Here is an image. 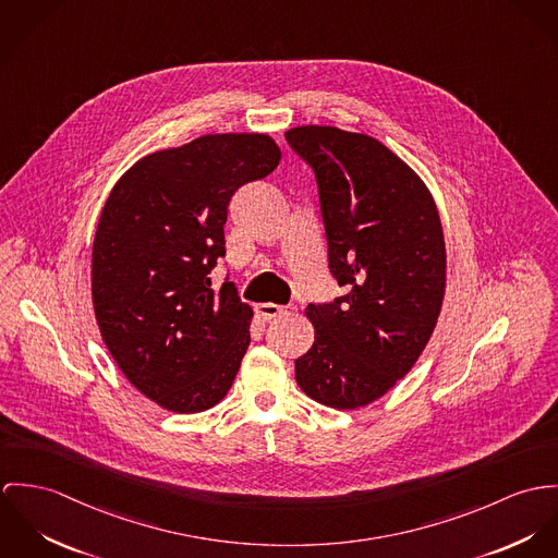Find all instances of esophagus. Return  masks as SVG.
I'll return each mask as SVG.
<instances>
[{
    "mask_svg": "<svg viewBox=\"0 0 558 558\" xmlns=\"http://www.w3.org/2000/svg\"><path fill=\"white\" fill-rule=\"evenodd\" d=\"M256 312L265 318V320H271V318H278L282 314H287L284 306H278V304H258Z\"/></svg>",
    "mask_w": 558,
    "mask_h": 558,
    "instance_id": "esophagus-1",
    "label": "esophagus"
}]
</instances>
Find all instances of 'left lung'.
Instances as JSON below:
<instances>
[{
  "instance_id": "1",
  "label": "left lung",
  "mask_w": 558,
  "mask_h": 558,
  "mask_svg": "<svg viewBox=\"0 0 558 558\" xmlns=\"http://www.w3.org/2000/svg\"><path fill=\"white\" fill-rule=\"evenodd\" d=\"M318 186L329 271L344 295L310 304L314 344L298 385L331 409H360L415 366L445 295V240L420 175L368 134L287 130Z\"/></svg>"
}]
</instances>
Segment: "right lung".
I'll return each mask as SVG.
<instances>
[{"label":"right lung","mask_w":558,"mask_h":558,"mask_svg":"<svg viewBox=\"0 0 558 558\" xmlns=\"http://www.w3.org/2000/svg\"><path fill=\"white\" fill-rule=\"evenodd\" d=\"M267 134H205L132 165L111 190L92 252V300L125 378L175 413H201L231 389L252 308L233 282L211 289L231 196L267 178Z\"/></svg>","instance_id":"add662e5"}]
</instances>
